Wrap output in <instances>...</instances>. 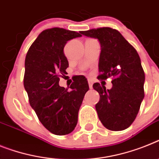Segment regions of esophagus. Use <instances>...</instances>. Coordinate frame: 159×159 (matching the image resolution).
<instances>
[{"instance_id": "34e87169", "label": "esophagus", "mask_w": 159, "mask_h": 159, "mask_svg": "<svg viewBox=\"0 0 159 159\" xmlns=\"http://www.w3.org/2000/svg\"><path fill=\"white\" fill-rule=\"evenodd\" d=\"M88 83H89V87H90V89H92L93 88V81L90 79H88Z\"/></svg>"}]
</instances>
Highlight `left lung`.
Wrapping results in <instances>:
<instances>
[{
	"label": "left lung",
	"instance_id": "8db88e82",
	"mask_svg": "<svg viewBox=\"0 0 159 159\" xmlns=\"http://www.w3.org/2000/svg\"><path fill=\"white\" fill-rule=\"evenodd\" d=\"M80 33L99 41L98 78L113 77L110 90H106L98 82L93 85L100 96L95 105L98 118L109 130L126 129L137 117L145 96V73L139 55L122 34L112 28L101 27Z\"/></svg>",
	"mask_w": 159,
	"mask_h": 159
}]
</instances>
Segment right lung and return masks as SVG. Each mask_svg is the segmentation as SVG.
Wrapping results in <instances>:
<instances>
[{
	"instance_id": "add662e5",
	"label": "right lung",
	"mask_w": 159,
	"mask_h": 159,
	"mask_svg": "<svg viewBox=\"0 0 159 159\" xmlns=\"http://www.w3.org/2000/svg\"><path fill=\"white\" fill-rule=\"evenodd\" d=\"M82 35L76 31L47 29L30 47L25 60L23 84L39 120L55 135H66L75 129L84 96L89 90L86 77H78L65 89L59 86L69 62L64 54L66 43Z\"/></svg>"
}]
</instances>
